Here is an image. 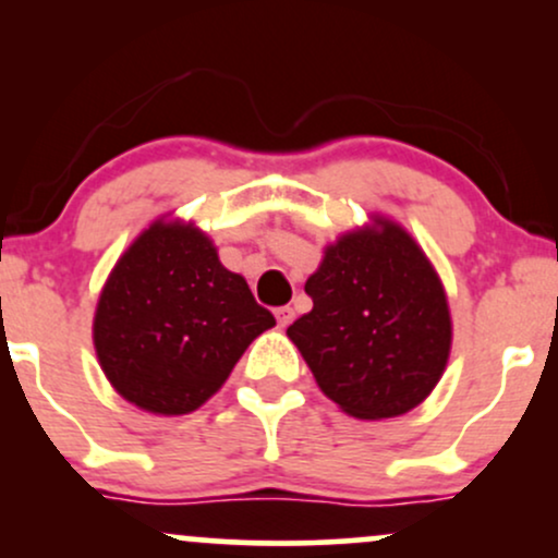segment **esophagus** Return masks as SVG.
I'll return each mask as SVG.
<instances>
[{
    "label": "esophagus",
    "instance_id": "obj_1",
    "mask_svg": "<svg viewBox=\"0 0 558 558\" xmlns=\"http://www.w3.org/2000/svg\"><path fill=\"white\" fill-rule=\"evenodd\" d=\"M275 317H278L280 328H286V325L293 323V310L291 306H278V310H275Z\"/></svg>",
    "mask_w": 558,
    "mask_h": 558
}]
</instances>
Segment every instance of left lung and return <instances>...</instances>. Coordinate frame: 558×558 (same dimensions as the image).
<instances>
[{"instance_id": "obj_1", "label": "left lung", "mask_w": 558, "mask_h": 558, "mask_svg": "<svg viewBox=\"0 0 558 558\" xmlns=\"http://www.w3.org/2000/svg\"><path fill=\"white\" fill-rule=\"evenodd\" d=\"M343 235L306 280L312 312L288 328L317 386L360 420L409 412L435 388L451 349L444 286L407 230Z\"/></svg>"}]
</instances>
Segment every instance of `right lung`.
Segmentation results:
<instances>
[{"label": "right lung", "instance_id": "1", "mask_svg": "<svg viewBox=\"0 0 558 558\" xmlns=\"http://www.w3.org/2000/svg\"><path fill=\"white\" fill-rule=\"evenodd\" d=\"M241 275L194 228L155 222L123 254L94 317L99 364L118 393L155 414L202 407L272 328Z\"/></svg>", "mask_w": 558, "mask_h": 558}]
</instances>
